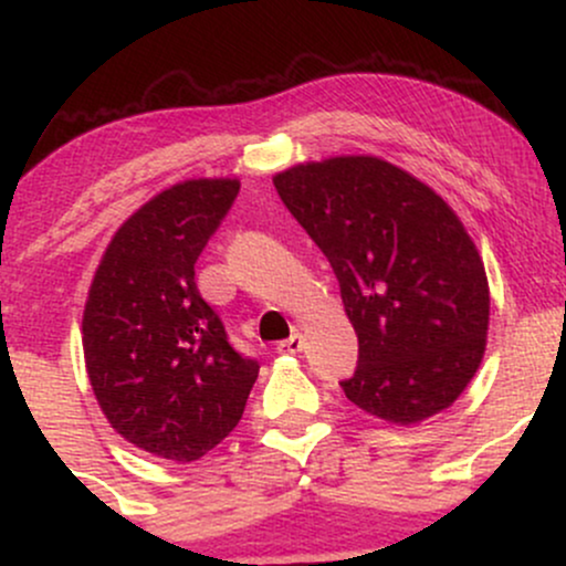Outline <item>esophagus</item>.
I'll list each match as a JSON object with an SVG mask.
<instances>
[{
    "mask_svg": "<svg viewBox=\"0 0 566 566\" xmlns=\"http://www.w3.org/2000/svg\"><path fill=\"white\" fill-rule=\"evenodd\" d=\"M279 354H301L303 350V335L301 333H292L287 340H282L276 346Z\"/></svg>",
    "mask_w": 566,
    "mask_h": 566,
    "instance_id": "esophagus-1",
    "label": "esophagus"
}]
</instances>
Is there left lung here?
Wrapping results in <instances>:
<instances>
[{
  "mask_svg": "<svg viewBox=\"0 0 566 566\" xmlns=\"http://www.w3.org/2000/svg\"><path fill=\"white\" fill-rule=\"evenodd\" d=\"M274 186L333 265L359 337L348 401L401 426L450 407L490 324L484 263L452 207L378 157L308 161Z\"/></svg>",
  "mask_w": 566,
  "mask_h": 566,
  "instance_id": "obj_1",
  "label": "left lung"
}]
</instances>
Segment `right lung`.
Returning a JSON list of instances; mask_svg holds the SVG:
<instances>
[{
	"instance_id": "add662e5",
	"label": "right lung",
	"mask_w": 566,
	"mask_h": 566,
	"mask_svg": "<svg viewBox=\"0 0 566 566\" xmlns=\"http://www.w3.org/2000/svg\"><path fill=\"white\" fill-rule=\"evenodd\" d=\"M237 193L239 180L199 178L146 201L114 233L84 305V361L103 415L129 444L175 463L229 437L261 369L233 350L193 282Z\"/></svg>"
}]
</instances>
